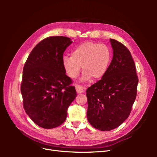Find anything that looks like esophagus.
Instances as JSON below:
<instances>
[{"label": "esophagus", "instance_id": "34e87169", "mask_svg": "<svg viewBox=\"0 0 157 157\" xmlns=\"http://www.w3.org/2000/svg\"><path fill=\"white\" fill-rule=\"evenodd\" d=\"M75 88H76V90H77V92L78 94H80V93L84 92V89H83L82 86H80V85L77 84L75 86Z\"/></svg>", "mask_w": 157, "mask_h": 157}]
</instances>
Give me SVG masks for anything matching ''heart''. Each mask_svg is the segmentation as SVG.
<instances>
[{"label": "heart", "mask_w": 157, "mask_h": 157, "mask_svg": "<svg viewBox=\"0 0 157 157\" xmlns=\"http://www.w3.org/2000/svg\"><path fill=\"white\" fill-rule=\"evenodd\" d=\"M111 58L112 52L107 45L86 41L76 46L71 52V56H63V65L71 78L78 77L82 66V80L92 78L98 80L107 73Z\"/></svg>", "instance_id": "b5f03b06"}]
</instances>
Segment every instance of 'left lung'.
Segmentation results:
<instances>
[{
    "label": "left lung",
    "instance_id": "left-lung-1",
    "mask_svg": "<svg viewBox=\"0 0 157 157\" xmlns=\"http://www.w3.org/2000/svg\"><path fill=\"white\" fill-rule=\"evenodd\" d=\"M110 42L113 57L107 73L86 90L88 121L101 131L115 129L129 117L138 83L129 50L115 39Z\"/></svg>",
    "mask_w": 157,
    "mask_h": 157
}]
</instances>
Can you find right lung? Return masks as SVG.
<instances>
[{"mask_svg": "<svg viewBox=\"0 0 157 157\" xmlns=\"http://www.w3.org/2000/svg\"><path fill=\"white\" fill-rule=\"evenodd\" d=\"M71 43L66 36L47 37L35 46L23 67V108L36 124L46 129L63 124L77 96L63 65V52Z\"/></svg>", "mask_w": 157, "mask_h": 157, "instance_id": "right-lung-1", "label": "right lung"}]
</instances>
